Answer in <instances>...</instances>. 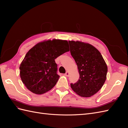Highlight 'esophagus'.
<instances>
[{"label": "esophagus", "instance_id": "34e87169", "mask_svg": "<svg viewBox=\"0 0 128 128\" xmlns=\"http://www.w3.org/2000/svg\"><path fill=\"white\" fill-rule=\"evenodd\" d=\"M69 75V72H66V73L64 74V75H65L66 76H68Z\"/></svg>", "mask_w": 128, "mask_h": 128}]
</instances>
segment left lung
Wrapping results in <instances>:
<instances>
[{"label":"left lung","instance_id":"1","mask_svg":"<svg viewBox=\"0 0 128 128\" xmlns=\"http://www.w3.org/2000/svg\"><path fill=\"white\" fill-rule=\"evenodd\" d=\"M80 78L72 90L82 97H90L98 92L106 80L108 68L101 53L92 45L79 41H68Z\"/></svg>","mask_w":128,"mask_h":128}]
</instances>
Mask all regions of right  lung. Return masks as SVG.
I'll list each match as a JSON object with an SVG mask.
<instances>
[{
  "instance_id": "1",
  "label": "right lung",
  "mask_w": 128,
  "mask_h": 128,
  "mask_svg": "<svg viewBox=\"0 0 128 128\" xmlns=\"http://www.w3.org/2000/svg\"><path fill=\"white\" fill-rule=\"evenodd\" d=\"M69 51L65 40H48L34 45L27 52L20 66L23 83L34 94H42L56 86L60 76L55 59Z\"/></svg>"
}]
</instances>
